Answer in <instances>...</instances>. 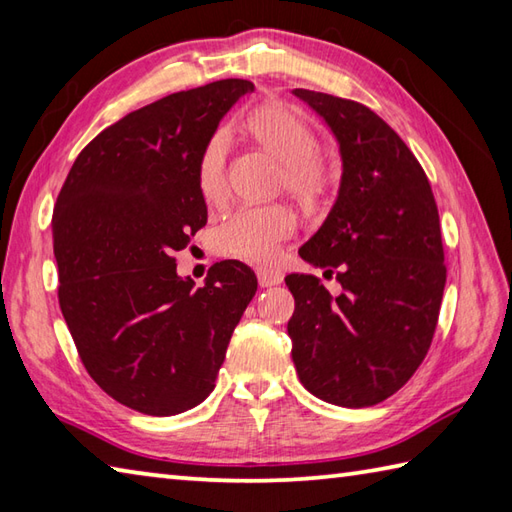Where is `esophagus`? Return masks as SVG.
<instances>
[{
  "mask_svg": "<svg viewBox=\"0 0 512 512\" xmlns=\"http://www.w3.org/2000/svg\"><path fill=\"white\" fill-rule=\"evenodd\" d=\"M256 276H258V283L260 287H274L283 283V274H280L278 269H267V267H260L256 269Z\"/></svg>",
  "mask_w": 512,
  "mask_h": 512,
  "instance_id": "34e87169",
  "label": "esophagus"
}]
</instances>
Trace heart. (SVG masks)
Listing matches in <instances>:
<instances>
[{
  "mask_svg": "<svg viewBox=\"0 0 512 512\" xmlns=\"http://www.w3.org/2000/svg\"><path fill=\"white\" fill-rule=\"evenodd\" d=\"M247 128L267 152L285 163L283 187L305 203L316 201L327 185V165L316 154L318 137L298 112L283 103H265L249 114ZM229 139L221 130L212 134L198 159V192L207 205L227 198ZM296 216L280 207H245L214 229V252L243 263H269L283 243L296 234Z\"/></svg>",
  "mask_w": 512,
  "mask_h": 512,
  "instance_id": "heart-1",
  "label": "heart"
}]
</instances>
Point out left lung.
<instances>
[{
	"label": "left lung",
	"instance_id": "left-lung-1",
	"mask_svg": "<svg viewBox=\"0 0 512 512\" xmlns=\"http://www.w3.org/2000/svg\"><path fill=\"white\" fill-rule=\"evenodd\" d=\"M336 134L338 201L300 258L336 274H289L287 322L300 382L329 404L360 409L400 391L429 353L446 285L440 214L420 161L358 101L296 88Z\"/></svg>",
	"mask_w": 512,
	"mask_h": 512
}]
</instances>
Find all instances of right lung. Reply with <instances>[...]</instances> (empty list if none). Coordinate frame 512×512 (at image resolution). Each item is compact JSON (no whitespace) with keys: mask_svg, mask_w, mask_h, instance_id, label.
Wrapping results in <instances>:
<instances>
[{"mask_svg":"<svg viewBox=\"0 0 512 512\" xmlns=\"http://www.w3.org/2000/svg\"><path fill=\"white\" fill-rule=\"evenodd\" d=\"M252 81L221 79L134 110L72 163L52 212L59 307L83 367L110 398L176 415L212 393L229 338L256 294L241 260L176 276L207 223L198 159Z\"/></svg>","mask_w":512,"mask_h":512,"instance_id":"1","label":"right lung"}]
</instances>
